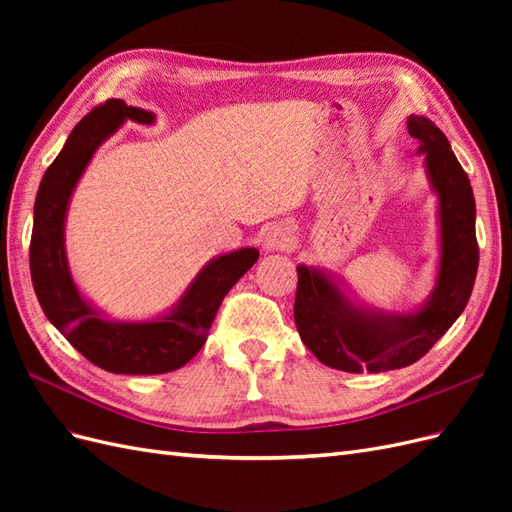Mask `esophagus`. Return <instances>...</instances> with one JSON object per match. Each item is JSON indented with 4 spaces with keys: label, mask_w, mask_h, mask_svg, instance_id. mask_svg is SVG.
<instances>
[{
    "label": "esophagus",
    "mask_w": 512,
    "mask_h": 512,
    "mask_svg": "<svg viewBox=\"0 0 512 512\" xmlns=\"http://www.w3.org/2000/svg\"><path fill=\"white\" fill-rule=\"evenodd\" d=\"M290 230L284 224H273L267 228L265 239H262V245H265L267 252H282L290 247Z\"/></svg>",
    "instance_id": "obj_1"
}]
</instances>
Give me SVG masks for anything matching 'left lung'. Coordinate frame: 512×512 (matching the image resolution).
Returning <instances> with one entry per match:
<instances>
[{
    "mask_svg": "<svg viewBox=\"0 0 512 512\" xmlns=\"http://www.w3.org/2000/svg\"><path fill=\"white\" fill-rule=\"evenodd\" d=\"M408 132L425 156L440 200V271L429 301L414 314H382L354 305L318 269L297 267L294 322L301 342L333 369L361 374L416 363L453 327L468 305L478 271L476 203L466 170L444 132L427 117L410 115Z\"/></svg>",
    "mask_w": 512,
    "mask_h": 512,
    "instance_id": "1",
    "label": "left lung"
}]
</instances>
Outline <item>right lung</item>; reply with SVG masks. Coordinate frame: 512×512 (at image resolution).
I'll return each mask as SVG.
<instances>
[{
    "mask_svg": "<svg viewBox=\"0 0 512 512\" xmlns=\"http://www.w3.org/2000/svg\"><path fill=\"white\" fill-rule=\"evenodd\" d=\"M153 123V113L106 100L70 132L64 149L46 168L34 205L29 269L42 312L87 361L111 374L153 376L183 367L207 342L218 309L245 271L258 260L256 247H243L211 260L168 316L149 322L104 320L76 290L64 250V222L76 181L104 138L123 121Z\"/></svg>",
    "mask_w": 512,
    "mask_h": 512,
    "instance_id": "1",
    "label": "right lung"
}]
</instances>
